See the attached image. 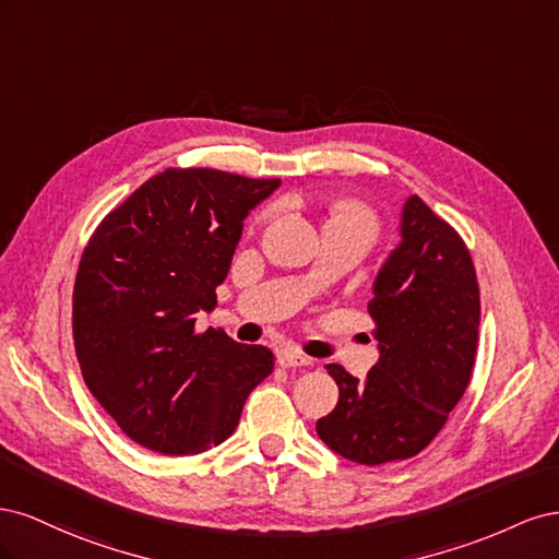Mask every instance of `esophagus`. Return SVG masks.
Instances as JSON below:
<instances>
[{
	"label": "esophagus",
	"instance_id": "1",
	"mask_svg": "<svg viewBox=\"0 0 559 559\" xmlns=\"http://www.w3.org/2000/svg\"><path fill=\"white\" fill-rule=\"evenodd\" d=\"M277 361H280L282 368H302V366H310V364H312L310 357H306V354H300V352H296V349H284V352H280Z\"/></svg>",
	"mask_w": 559,
	"mask_h": 559
}]
</instances>
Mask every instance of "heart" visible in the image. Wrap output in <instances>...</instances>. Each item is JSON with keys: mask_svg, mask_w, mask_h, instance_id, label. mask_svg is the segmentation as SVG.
Here are the masks:
<instances>
[{"mask_svg": "<svg viewBox=\"0 0 559 559\" xmlns=\"http://www.w3.org/2000/svg\"><path fill=\"white\" fill-rule=\"evenodd\" d=\"M329 224H361L376 233V216L357 200H337L331 207Z\"/></svg>", "mask_w": 559, "mask_h": 559, "instance_id": "obj_1", "label": "heart"}]
</instances>
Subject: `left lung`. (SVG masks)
Here are the masks:
<instances>
[{
  "mask_svg": "<svg viewBox=\"0 0 559 559\" xmlns=\"http://www.w3.org/2000/svg\"><path fill=\"white\" fill-rule=\"evenodd\" d=\"M368 314L380 361L366 380L326 366L341 396L317 433L345 460L378 466L433 441L466 392L478 349L480 289L468 247L417 195L405 202L401 245L378 273Z\"/></svg>",
  "mask_w": 559,
  "mask_h": 559,
  "instance_id": "left-lung-1",
  "label": "left lung"
}]
</instances>
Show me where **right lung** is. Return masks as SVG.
Wrapping results in <instances>:
<instances>
[{"label": "right lung", "instance_id": "add662e5", "mask_svg": "<svg viewBox=\"0 0 559 559\" xmlns=\"http://www.w3.org/2000/svg\"><path fill=\"white\" fill-rule=\"evenodd\" d=\"M280 186L210 167H167L111 210L81 253L74 347L91 394L128 438L198 454L235 431L275 368L263 345L195 331L216 306L242 222Z\"/></svg>", "mask_w": 559, "mask_h": 559}]
</instances>
